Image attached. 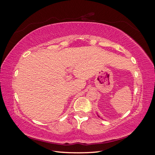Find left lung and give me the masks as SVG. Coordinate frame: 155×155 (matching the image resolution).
I'll list each match as a JSON object with an SVG mask.
<instances>
[{"label": "left lung", "mask_w": 155, "mask_h": 155, "mask_svg": "<svg viewBox=\"0 0 155 155\" xmlns=\"http://www.w3.org/2000/svg\"><path fill=\"white\" fill-rule=\"evenodd\" d=\"M97 116H98V115H97ZM99 116V117H100V116Z\"/></svg>", "instance_id": "left-lung-1"}]
</instances>
